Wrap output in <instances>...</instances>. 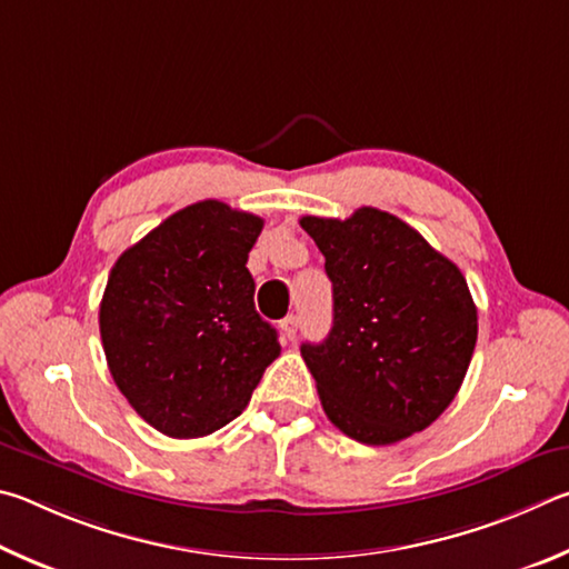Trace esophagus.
<instances>
[{"label": "esophagus", "instance_id": "obj_1", "mask_svg": "<svg viewBox=\"0 0 569 569\" xmlns=\"http://www.w3.org/2000/svg\"><path fill=\"white\" fill-rule=\"evenodd\" d=\"M279 330H282V337H284V340H295V337H297V330H300V322H297V317H284V320L282 322H279Z\"/></svg>", "mask_w": 569, "mask_h": 569}]
</instances>
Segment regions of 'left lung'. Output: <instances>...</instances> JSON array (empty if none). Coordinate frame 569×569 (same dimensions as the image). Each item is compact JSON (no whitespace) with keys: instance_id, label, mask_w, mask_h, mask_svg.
Segmentation results:
<instances>
[{"instance_id":"left-lung-1","label":"left lung","mask_w":569,"mask_h":569,"mask_svg":"<svg viewBox=\"0 0 569 569\" xmlns=\"http://www.w3.org/2000/svg\"><path fill=\"white\" fill-rule=\"evenodd\" d=\"M300 224L332 282V330L320 345H302L325 415L365 445L430 427L460 390L477 342V307L460 267L375 207Z\"/></svg>"}]
</instances>
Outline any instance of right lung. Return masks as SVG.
Segmentation results:
<instances>
[{"mask_svg":"<svg viewBox=\"0 0 569 569\" xmlns=\"http://www.w3.org/2000/svg\"><path fill=\"white\" fill-rule=\"evenodd\" d=\"M262 224L204 199L124 249L109 272L99 305L109 372L167 437L192 440L232 422L279 357L247 269Z\"/></svg>","mask_w":569,"mask_h":569,"instance_id":"1","label":"right lung"}]
</instances>
